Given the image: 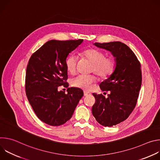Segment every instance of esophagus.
Returning <instances> with one entry per match:
<instances>
[{"instance_id": "obj_1", "label": "esophagus", "mask_w": 160, "mask_h": 160, "mask_svg": "<svg viewBox=\"0 0 160 160\" xmlns=\"http://www.w3.org/2000/svg\"><path fill=\"white\" fill-rule=\"evenodd\" d=\"M88 94H89L88 92H86V91H84V96H87Z\"/></svg>"}]
</instances>
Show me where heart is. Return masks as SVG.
<instances>
[{"instance_id":"heart-1","label":"heart","mask_w":160,"mask_h":160,"mask_svg":"<svg viewBox=\"0 0 160 160\" xmlns=\"http://www.w3.org/2000/svg\"><path fill=\"white\" fill-rule=\"evenodd\" d=\"M84 58L92 63V72H94L99 77L106 78L113 72L115 68V62L111 58H105V54L96 49H88L82 52ZM78 62V58L75 54L68 56L65 61L68 72L73 74L75 72ZM96 78L94 75H78L72 78L71 84L74 87L89 90L92 87Z\"/></svg>"}]
</instances>
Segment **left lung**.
<instances>
[{
	"label": "left lung",
	"mask_w": 160,
	"mask_h": 160,
	"mask_svg": "<svg viewBox=\"0 0 160 160\" xmlns=\"http://www.w3.org/2000/svg\"><path fill=\"white\" fill-rule=\"evenodd\" d=\"M94 45L109 51L116 62L113 72L99 85L102 91H109L108 98L92 94L96 99L93 116L101 125L112 127L125 120L136 105L142 83L141 64L133 52L121 42Z\"/></svg>",
	"instance_id": "1"
}]
</instances>
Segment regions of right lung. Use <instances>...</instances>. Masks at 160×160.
<instances>
[{
  "instance_id": "obj_1",
  "label": "right lung",
  "mask_w": 160,
  "mask_h": 160,
  "mask_svg": "<svg viewBox=\"0 0 160 160\" xmlns=\"http://www.w3.org/2000/svg\"><path fill=\"white\" fill-rule=\"evenodd\" d=\"M83 40H49L29 60L25 78L27 96L37 117L49 125L59 126L69 120L83 96L80 88H68L67 94L58 89L69 85L66 82L65 61Z\"/></svg>"
}]
</instances>
